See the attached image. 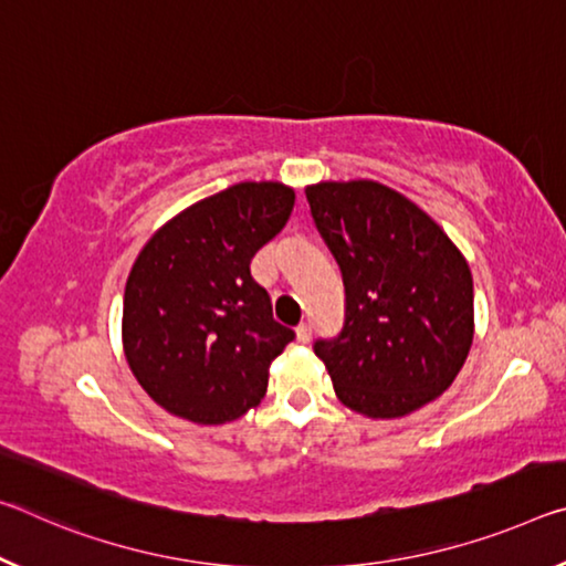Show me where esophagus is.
Masks as SVG:
<instances>
[{"instance_id":"esophagus-1","label":"esophagus","mask_w":566,"mask_h":566,"mask_svg":"<svg viewBox=\"0 0 566 566\" xmlns=\"http://www.w3.org/2000/svg\"><path fill=\"white\" fill-rule=\"evenodd\" d=\"M297 337H300V343H310V337H312V325H310V322H300Z\"/></svg>"}]
</instances>
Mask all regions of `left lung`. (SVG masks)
Instances as JSON below:
<instances>
[{
	"label": "left lung",
	"mask_w": 566,
	"mask_h": 566,
	"mask_svg": "<svg viewBox=\"0 0 566 566\" xmlns=\"http://www.w3.org/2000/svg\"><path fill=\"white\" fill-rule=\"evenodd\" d=\"M343 272L345 322L317 337L337 398L363 416H408L453 382L473 339L471 269L443 229L375 181L307 188Z\"/></svg>",
	"instance_id": "left-lung-1"
}]
</instances>
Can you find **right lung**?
<instances>
[{"instance_id":"add662e5","label":"right lung","mask_w":566,"mask_h":566,"mask_svg":"<svg viewBox=\"0 0 566 566\" xmlns=\"http://www.w3.org/2000/svg\"><path fill=\"white\" fill-rule=\"evenodd\" d=\"M294 191L237 184L170 219L130 269L123 347L160 408L201 426L264 398L269 363L294 339L251 276V259L290 219Z\"/></svg>"}]
</instances>
